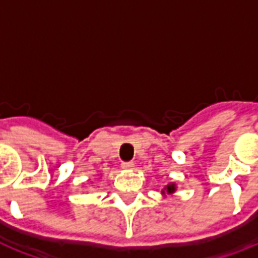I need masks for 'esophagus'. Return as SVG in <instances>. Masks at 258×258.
<instances>
[{"instance_id":"obj_1","label":"esophagus","mask_w":258,"mask_h":258,"mask_svg":"<svg viewBox=\"0 0 258 258\" xmlns=\"http://www.w3.org/2000/svg\"><path fill=\"white\" fill-rule=\"evenodd\" d=\"M121 167L125 168V170H130V168L134 167V162H123L121 163Z\"/></svg>"}]
</instances>
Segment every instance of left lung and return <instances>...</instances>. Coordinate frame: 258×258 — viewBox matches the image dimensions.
<instances>
[{"label": "left lung", "mask_w": 258, "mask_h": 258, "mask_svg": "<svg viewBox=\"0 0 258 258\" xmlns=\"http://www.w3.org/2000/svg\"><path fill=\"white\" fill-rule=\"evenodd\" d=\"M164 189L167 190L168 194H171V192H174V190H175V185H174V184L167 185V186H166V188H164ZM163 194H164V190H163Z\"/></svg>", "instance_id": "left-lung-1"}]
</instances>
